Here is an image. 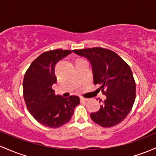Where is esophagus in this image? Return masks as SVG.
I'll list each match as a JSON object with an SVG mask.
<instances>
[{"mask_svg":"<svg viewBox=\"0 0 156 156\" xmlns=\"http://www.w3.org/2000/svg\"><path fill=\"white\" fill-rule=\"evenodd\" d=\"M80 100H81V102H86V101H88V98H85L81 97Z\"/></svg>","mask_w":156,"mask_h":156,"instance_id":"esophagus-1","label":"esophagus"}]
</instances>
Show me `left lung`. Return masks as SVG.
I'll use <instances>...</instances> for the list:
<instances>
[{"instance_id":"1","label":"left lung","mask_w":156,"mask_h":156,"mask_svg":"<svg viewBox=\"0 0 156 156\" xmlns=\"http://www.w3.org/2000/svg\"><path fill=\"white\" fill-rule=\"evenodd\" d=\"M90 61L94 84L106 99L96 112L90 114L92 121L103 127L121 123L129 114L136 99V82L132 70L125 61L113 51L101 47L73 50Z\"/></svg>"}]
</instances>
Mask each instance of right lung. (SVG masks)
Masks as SVG:
<instances>
[{
	"instance_id": "right-lung-1",
	"label": "right lung",
	"mask_w": 156,
	"mask_h": 156,
	"mask_svg": "<svg viewBox=\"0 0 156 156\" xmlns=\"http://www.w3.org/2000/svg\"><path fill=\"white\" fill-rule=\"evenodd\" d=\"M72 51L55 49L42 53L26 72L23 81V98L30 113L42 125L58 128L69 122L79 97L55 95L52 87L57 81L56 63Z\"/></svg>"
}]
</instances>
